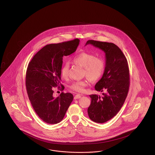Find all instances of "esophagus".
Masks as SVG:
<instances>
[{
    "mask_svg": "<svg viewBox=\"0 0 155 155\" xmlns=\"http://www.w3.org/2000/svg\"><path fill=\"white\" fill-rule=\"evenodd\" d=\"M81 97V95H80V94H77V95H75V96H74V99H80Z\"/></svg>",
    "mask_w": 155,
    "mask_h": 155,
    "instance_id": "1",
    "label": "esophagus"
}]
</instances>
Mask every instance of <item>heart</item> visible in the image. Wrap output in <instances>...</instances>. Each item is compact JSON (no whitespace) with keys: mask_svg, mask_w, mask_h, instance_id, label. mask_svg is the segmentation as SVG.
Returning <instances> with one entry per match:
<instances>
[{"mask_svg":"<svg viewBox=\"0 0 155 155\" xmlns=\"http://www.w3.org/2000/svg\"><path fill=\"white\" fill-rule=\"evenodd\" d=\"M74 63L77 64L84 68V74L91 82L98 80L103 74L104 69V62L100 58H95L92 54L87 52H80L75 55L72 59ZM70 66L65 63L61 69V75L63 78H67L68 75ZM87 85L86 81H76L72 84L70 88L78 92H84Z\"/></svg>","mask_w":155,"mask_h":155,"instance_id":"heart-1","label":"heart"}]
</instances>
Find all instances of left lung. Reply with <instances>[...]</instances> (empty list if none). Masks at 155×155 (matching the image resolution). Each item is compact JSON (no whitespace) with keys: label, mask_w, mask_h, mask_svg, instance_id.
<instances>
[{"label":"left lung","mask_w":155,"mask_h":155,"mask_svg":"<svg viewBox=\"0 0 155 155\" xmlns=\"http://www.w3.org/2000/svg\"><path fill=\"white\" fill-rule=\"evenodd\" d=\"M91 44L105 53L103 76L95 86L97 91H106L102 97L89 95L91 103L88 109L89 117L97 123H104L115 116L125 102L130 86L128 62L124 54L113 43L89 40Z\"/></svg>","instance_id":"1"}]
</instances>
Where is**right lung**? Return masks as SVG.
<instances>
[{
	"label": "right lung",
	"mask_w": 155,
	"mask_h": 155,
	"mask_svg": "<svg viewBox=\"0 0 155 155\" xmlns=\"http://www.w3.org/2000/svg\"><path fill=\"white\" fill-rule=\"evenodd\" d=\"M79 39L46 45L37 52L27 67L25 85L30 102L39 117L48 124H57L64 118L73 100L71 93L54 97L53 87H61V69L64 56L75 52Z\"/></svg>",
	"instance_id": "1"
}]
</instances>
